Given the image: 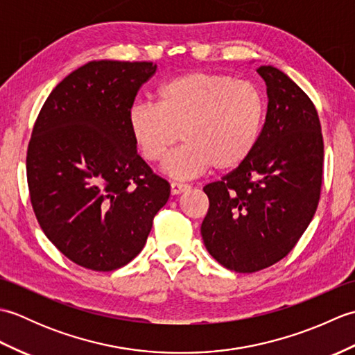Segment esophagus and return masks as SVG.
<instances>
[{"label": "esophagus", "instance_id": "34e87169", "mask_svg": "<svg viewBox=\"0 0 355 355\" xmlns=\"http://www.w3.org/2000/svg\"><path fill=\"white\" fill-rule=\"evenodd\" d=\"M189 189H191V184H187V183H182V182H172L171 183V192H172V195H178V193L186 192V191H189Z\"/></svg>", "mask_w": 355, "mask_h": 355}]
</instances>
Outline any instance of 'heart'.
<instances>
[{"mask_svg":"<svg viewBox=\"0 0 355 355\" xmlns=\"http://www.w3.org/2000/svg\"><path fill=\"white\" fill-rule=\"evenodd\" d=\"M155 101L131 105L128 131L149 163L162 162L180 137L186 140L164 162L172 177H193L212 166L236 169L258 146L267 101L253 80L192 71L166 80Z\"/></svg>","mask_w":355,"mask_h":355,"instance_id":"heart-1","label":"heart"}]
</instances>
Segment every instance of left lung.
I'll list each match as a JSON object with an SVG mask.
<instances>
[{
  "label": "left lung",
  "mask_w": 355,
  "mask_h": 355,
  "mask_svg": "<svg viewBox=\"0 0 355 355\" xmlns=\"http://www.w3.org/2000/svg\"><path fill=\"white\" fill-rule=\"evenodd\" d=\"M268 107L258 146L236 169L202 191L207 252L236 273H254L288 254L311 223L323 178L318 110L281 70L261 65Z\"/></svg>",
  "instance_id": "left-lung-1"
}]
</instances>
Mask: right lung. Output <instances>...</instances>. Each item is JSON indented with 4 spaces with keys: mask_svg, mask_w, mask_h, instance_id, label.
Returning a JSON list of instances; mask_svg holds the SVG:
<instances>
[{
    "mask_svg": "<svg viewBox=\"0 0 355 355\" xmlns=\"http://www.w3.org/2000/svg\"><path fill=\"white\" fill-rule=\"evenodd\" d=\"M153 62L92 61L55 87L27 149L36 220L67 258L94 271L126 266L145 247L171 186L137 154L128 110Z\"/></svg>",
    "mask_w": 355,
    "mask_h": 355,
    "instance_id": "1",
    "label": "right lung"
}]
</instances>
